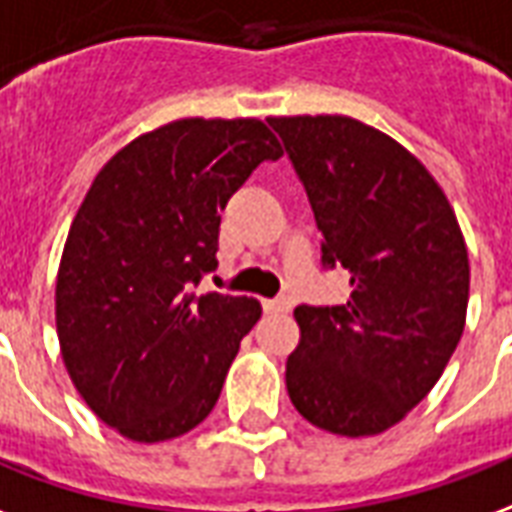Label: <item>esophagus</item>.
Instances as JSON below:
<instances>
[{
    "label": "esophagus",
    "mask_w": 512,
    "mask_h": 512,
    "mask_svg": "<svg viewBox=\"0 0 512 512\" xmlns=\"http://www.w3.org/2000/svg\"><path fill=\"white\" fill-rule=\"evenodd\" d=\"M292 305L294 300L292 297H275V300H264V311H270V313H289L292 311Z\"/></svg>",
    "instance_id": "34e87169"
}]
</instances>
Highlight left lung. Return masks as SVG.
<instances>
[{"instance_id": "obj_1", "label": "left lung", "mask_w": 512, "mask_h": 512, "mask_svg": "<svg viewBox=\"0 0 512 512\" xmlns=\"http://www.w3.org/2000/svg\"><path fill=\"white\" fill-rule=\"evenodd\" d=\"M313 218L322 264L352 275L343 305H297L294 409L330 434L374 436L431 393L461 341L469 256L420 160L352 117H270Z\"/></svg>"}]
</instances>
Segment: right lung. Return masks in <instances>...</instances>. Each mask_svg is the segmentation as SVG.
<instances>
[{"instance_id":"1","label":"right lung","mask_w":512,"mask_h":512,"mask_svg":"<svg viewBox=\"0 0 512 512\" xmlns=\"http://www.w3.org/2000/svg\"><path fill=\"white\" fill-rule=\"evenodd\" d=\"M281 155L259 119H177L119 149L81 201L59 261V349L89 409L133 442L196 428L259 322V300L193 286L218 267L220 212Z\"/></svg>"}]
</instances>
